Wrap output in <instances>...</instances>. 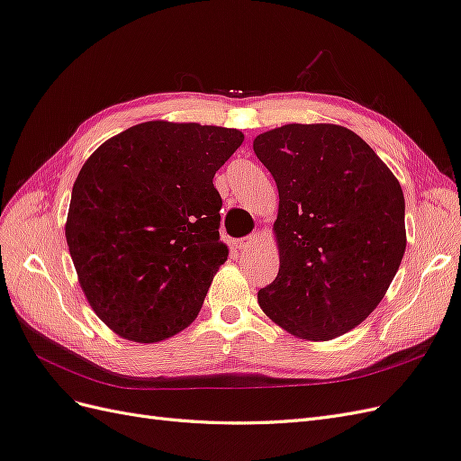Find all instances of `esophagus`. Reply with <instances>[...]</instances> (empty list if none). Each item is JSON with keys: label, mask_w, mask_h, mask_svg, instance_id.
Segmentation results:
<instances>
[{"label": "esophagus", "mask_w": 461, "mask_h": 461, "mask_svg": "<svg viewBox=\"0 0 461 461\" xmlns=\"http://www.w3.org/2000/svg\"><path fill=\"white\" fill-rule=\"evenodd\" d=\"M258 242V236L256 234H252V236H246V239H240V240H236L234 242V246L240 249V252H246V249H249L252 248L254 244Z\"/></svg>", "instance_id": "34e87169"}]
</instances>
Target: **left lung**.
I'll return each instance as SVG.
<instances>
[{
	"mask_svg": "<svg viewBox=\"0 0 461 461\" xmlns=\"http://www.w3.org/2000/svg\"><path fill=\"white\" fill-rule=\"evenodd\" d=\"M254 151L278 188V275L263 313L303 340L352 330L384 298L406 252L403 192L371 146L340 124H285Z\"/></svg>",
	"mask_w": 461,
	"mask_h": 461,
	"instance_id": "8db88e82",
	"label": "left lung"
}]
</instances>
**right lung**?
Here are the masks:
<instances>
[{"label": "right lung", "instance_id": "add662e5", "mask_svg": "<svg viewBox=\"0 0 461 461\" xmlns=\"http://www.w3.org/2000/svg\"><path fill=\"white\" fill-rule=\"evenodd\" d=\"M242 142L236 129L148 121L82 165L65 236L82 292L119 337L159 342L198 317L229 258L213 176Z\"/></svg>", "mask_w": 461, "mask_h": 461}]
</instances>
